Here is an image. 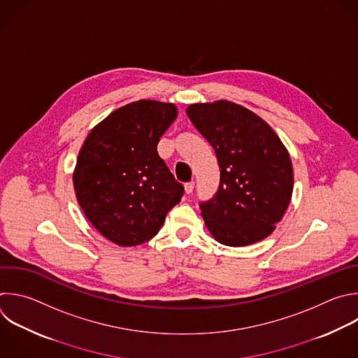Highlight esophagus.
Listing matches in <instances>:
<instances>
[{"instance_id": "obj_1", "label": "esophagus", "mask_w": 358, "mask_h": 358, "mask_svg": "<svg viewBox=\"0 0 358 358\" xmlns=\"http://www.w3.org/2000/svg\"><path fill=\"white\" fill-rule=\"evenodd\" d=\"M194 187H195L194 181H191V182H187V184L184 185V191H185V194H187V195L192 194V191H194Z\"/></svg>"}]
</instances>
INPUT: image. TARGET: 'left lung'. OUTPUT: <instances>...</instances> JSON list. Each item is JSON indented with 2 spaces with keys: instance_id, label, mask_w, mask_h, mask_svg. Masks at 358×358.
Listing matches in <instances>:
<instances>
[{
  "instance_id": "obj_1",
  "label": "left lung",
  "mask_w": 358,
  "mask_h": 358,
  "mask_svg": "<svg viewBox=\"0 0 358 358\" xmlns=\"http://www.w3.org/2000/svg\"><path fill=\"white\" fill-rule=\"evenodd\" d=\"M187 115L215 149L220 182L201 203L206 229L219 243L242 248L270 236L294 189L289 153L273 128L250 109L220 99L191 103Z\"/></svg>"
}]
</instances>
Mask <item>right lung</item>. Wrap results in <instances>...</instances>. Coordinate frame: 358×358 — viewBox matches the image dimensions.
I'll use <instances>...</instances> for the list:
<instances>
[{
	"instance_id": "right-lung-1",
	"label": "right lung",
	"mask_w": 358,
	"mask_h": 358,
	"mask_svg": "<svg viewBox=\"0 0 358 358\" xmlns=\"http://www.w3.org/2000/svg\"><path fill=\"white\" fill-rule=\"evenodd\" d=\"M177 115L171 102L127 103L95 125L80 149L73 171L77 201L91 224L117 246L149 242L184 194L157 153Z\"/></svg>"
}]
</instances>
